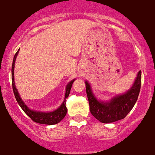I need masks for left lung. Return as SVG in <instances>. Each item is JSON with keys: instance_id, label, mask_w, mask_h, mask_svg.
<instances>
[{"instance_id": "1", "label": "left lung", "mask_w": 155, "mask_h": 155, "mask_svg": "<svg viewBox=\"0 0 155 155\" xmlns=\"http://www.w3.org/2000/svg\"><path fill=\"white\" fill-rule=\"evenodd\" d=\"M142 83V72H138V76L133 86L129 91L122 95L113 98L108 102L98 101L93 94L90 84L85 81L86 94L90 104V110L93 116L102 123H110L123 119L138 100Z\"/></svg>"}]
</instances>
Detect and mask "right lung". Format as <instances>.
I'll return each instance as SVG.
<instances>
[{"instance_id": "right-lung-1", "label": "right lung", "mask_w": 155, "mask_h": 155, "mask_svg": "<svg viewBox=\"0 0 155 155\" xmlns=\"http://www.w3.org/2000/svg\"><path fill=\"white\" fill-rule=\"evenodd\" d=\"M17 51L14 55L13 61V65H12V85H13V94L15 95L16 100L19 104V106L21 107V109L24 110V112L28 115V117H30L31 119L33 120V122H38L40 124H46V125H54L57 124L58 122H60L61 120L65 117L66 113H67V108H66V98L69 97V94L70 93V90H71L72 85L74 83V80L71 81L70 83L68 84L66 86V91H65V101H63L62 105L55 111L49 113H43V112H37V111L31 110L30 109H28L27 106L24 103V101H22L21 98L20 97L19 94L17 92V90L16 89L14 83V76H13V71H14V64L15 60L18 54Z\"/></svg>"}]
</instances>
